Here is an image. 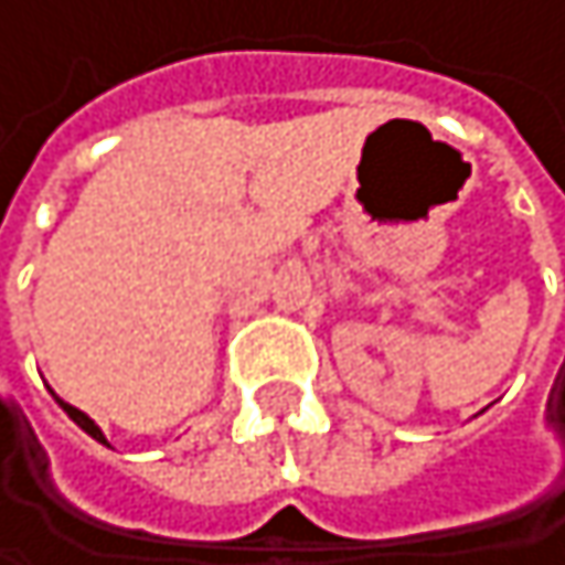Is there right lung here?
Instances as JSON below:
<instances>
[{
    "mask_svg": "<svg viewBox=\"0 0 565 565\" xmlns=\"http://www.w3.org/2000/svg\"><path fill=\"white\" fill-rule=\"evenodd\" d=\"M55 398H57V395H55ZM57 405H61V408L67 412V418H71L74 425H81V428H84V431H87V435H90L94 441H100V445H107V438H104V431H100V428L94 425V418H87V415H84L81 408H74V405H67L64 398H57Z\"/></svg>",
    "mask_w": 565,
    "mask_h": 565,
    "instance_id": "add662e5",
    "label": "right lung"
}]
</instances>
